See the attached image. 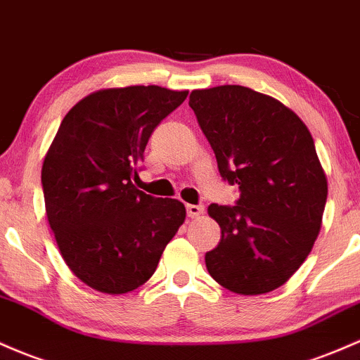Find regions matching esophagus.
<instances>
[{
	"instance_id": "esophagus-1",
	"label": "esophagus",
	"mask_w": 360,
	"mask_h": 360,
	"mask_svg": "<svg viewBox=\"0 0 360 360\" xmlns=\"http://www.w3.org/2000/svg\"><path fill=\"white\" fill-rule=\"evenodd\" d=\"M188 210V217H191V219H198L205 213V207L203 205H188L186 207Z\"/></svg>"
}]
</instances>
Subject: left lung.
<instances>
[{"label": "left lung", "mask_w": 360, "mask_h": 360, "mask_svg": "<svg viewBox=\"0 0 360 360\" xmlns=\"http://www.w3.org/2000/svg\"><path fill=\"white\" fill-rule=\"evenodd\" d=\"M189 108L220 176L240 191L234 207H208L222 231L219 246L205 255L208 274L240 295L278 289L321 229L328 183L313 136L294 110L248 86L193 90Z\"/></svg>", "instance_id": "obj_1"}]
</instances>
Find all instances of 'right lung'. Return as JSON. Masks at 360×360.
Wrapping results in <instances>:
<instances>
[{"mask_svg":"<svg viewBox=\"0 0 360 360\" xmlns=\"http://www.w3.org/2000/svg\"><path fill=\"white\" fill-rule=\"evenodd\" d=\"M188 90L133 85L82 98L61 121L42 164L46 213L63 259L104 294L143 285L186 208L133 184L153 129Z\"/></svg>","mask_w":360,"mask_h":360,"instance_id":"obj_1","label":"right lung"}]
</instances>
